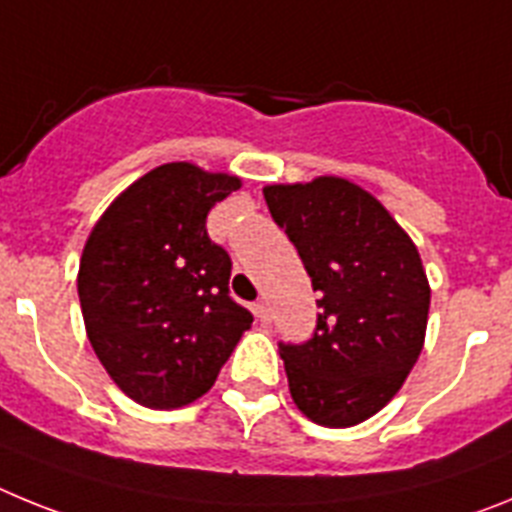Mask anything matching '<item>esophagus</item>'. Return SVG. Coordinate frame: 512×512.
<instances>
[{
  "mask_svg": "<svg viewBox=\"0 0 512 512\" xmlns=\"http://www.w3.org/2000/svg\"><path fill=\"white\" fill-rule=\"evenodd\" d=\"M255 317H257V322H260V324H270V319H273V311H270L268 301H257Z\"/></svg>",
  "mask_w": 512,
  "mask_h": 512,
  "instance_id": "obj_1",
  "label": "esophagus"
}]
</instances>
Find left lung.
<instances>
[{
    "label": "left lung",
    "instance_id": "8db88e82",
    "mask_svg": "<svg viewBox=\"0 0 512 512\" xmlns=\"http://www.w3.org/2000/svg\"><path fill=\"white\" fill-rule=\"evenodd\" d=\"M262 195L319 291L314 335L278 342L293 402L324 428L358 425L420 358L430 309L420 252L371 193L342 177Z\"/></svg>",
    "mask_w": 512,
    "mask_h": 512
}]
</instances>
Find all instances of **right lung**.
I'll return each mask as SVG.
<instances>
[{
    "label": "right lung",
    "instance_id": "1",
    "mask_svg": "<svg viewBox=\"0 0 512 512\" xmlns=\"http://www.w3.org/2000/svg\"><path fill=\"white\" fill-rule=\"evenodd\" d=\"M239 177L170 162L123 190L79 260L92 350L133 402L175 410L203 397L252 314L229 296L231 257L211 242L208 211Z\"/></svg>",
    "mask_w": 512,
    "mask_h": 512
}]
</instances>
